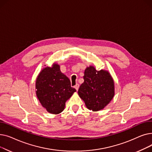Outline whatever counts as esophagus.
<instances>
[{
  "label": "esophagus",
  "instance_id": "obj_1",
  "mask_svg": "<svg viewBox=\"0 0 152 152\" xmlns=\"http://www.w3.org/2000/svg\"><path fill=\"white\" fill-rule=\"evenodd\" d=\"M79 84H76L75 86V88L76 89V91H78V89H79Z\"/></svg>",
  "mask_w": 152,
  "mask_h": 152
}]
</instances>
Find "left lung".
Returning a JSON list of instances; mask_svg holds the SVG:
<instances>
[{
	"label": "left lung",
	"instance_id": "obj_1",
	"mask_svg": "<svg viewBox=\"0 0 152 152\" xmlns=\"http://www.w3.org/2000/svg\"><path fill=\"white\" fill-rule=\"evenodd\" d=\"M84 83L78 90V95L86 107L92 111L104 108L115 95V82L107 70L97 71L94 66L84 71Z\"/></svg>",
	"mask_w": 152,
	"mask_h": 152
}]
</instances>
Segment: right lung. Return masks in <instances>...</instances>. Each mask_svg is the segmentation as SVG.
<instances>
[{"label":"right lung","instance_id":"1","mask_svg":"<svg viewBox=\"0 0 152 152\" xmlns=\"http://www.w3.org/2000/svg\"><path fill=\"white\" fill-rule=\"evenodd\" d=\"M76 91L71 87L69 78L61 72L58 63L43 68L36 78V96L41 105L51 114L61 113L66 102Z\"/></svg>","mask_w":152,"mask_h":152}]
</instances>
